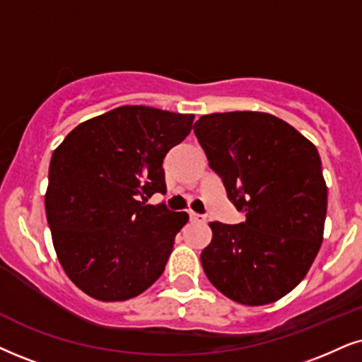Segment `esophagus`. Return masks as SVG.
Wrapping results in <instances>:
<instances>
[{"label": "esophagus", "instance_id": "obj_1", "mask_svg": "<svg viewBox=\"0 0 362 362\" xmlns=\"http://www.w3.org/2000/svg\"><path fill=\"white\" fill-rule=\"evenodd\" d=\"M189 220L194 221V223H204V221H206V218H204L203 215H198V213L191 211L189 213Z\"/></svg>", "mask_w": 362, "mask_h": 362}]
</instances>
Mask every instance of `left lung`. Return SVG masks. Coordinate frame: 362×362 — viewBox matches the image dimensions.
Listing matches in <instances>:
<instances>
[{
    "label": "left lung",
    "instance_id": "1",
    "mask_svg": "<svg viewBox=\"0 0 362 362\" xmlns=\"http://www.w3.org/2000/svg\"><path fill=\"white\" fill-rule=\"evenodd\" d=\"M193 129L228 199L247 216L240 225L209 223L204 274L238 304L279 300L300 284L322 243L327 186L317 149L263 112L203 115Z\"/></svg>",
    "mask_w": 362,
    "mask_h": 362
}]
</instances>
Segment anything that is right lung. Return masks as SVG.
<instances>
[{
	"label": "right lung",
	"mask_w": 362,
	"mask_h": 362,
	"mask_svg": "<svg viewBox=\"0 0 362 362\" xmlns=\"http://www.w3.org/2000/svg\"><path fill=\"white\" fill-rule=\"evenodd\" d=\"M193 114L122 105L86 120L53 151L45 196L53 247L69 279L104 302L127 300L164 272L186 213L164 203L163 160Z\"/></svg>",
	"instance_id": "obj_1"
}]
</instances>
